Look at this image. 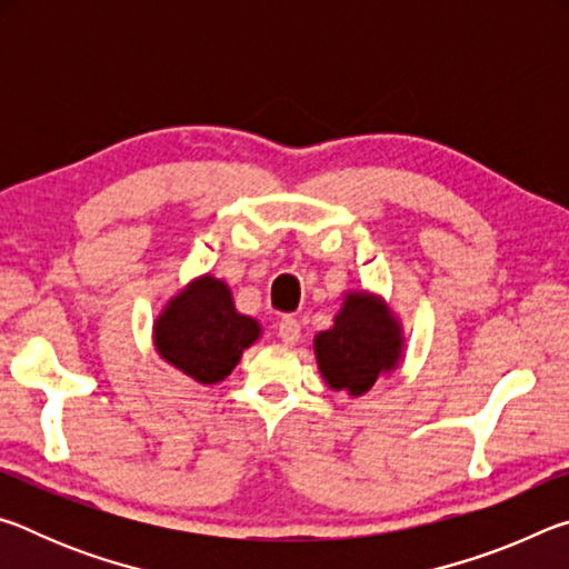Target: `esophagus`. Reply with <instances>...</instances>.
<instances>
[{
    "instance_id": "esophagus-1",
    "label": "esophagus",
    "mask_w": 569,
    "mask_h": 569,
    "mask_svg": "<svg viewBox=\"0 0 569 569\" xmlns=\"http://www.w3.org/2000/svg\"><path fill=\"white\" fill-rule=\"evenodd\" d=\"M278 336H281L286 343H296L301 339V323H298L293 316H283V319L278 321Z\"/></svg>"
}]
</instances>
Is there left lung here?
Returning <instances> with one entry per match:
<instances>
[{"instance_id": "1", "label": "left lung", "mask_w": 569, "mask_h": 569, "mask_svg": "<svg viewBox=\"0 0 569 569\" xmlns=\"http://www.w3.org/2000/svg\"><path fill=\"white\" fill-rule=\"evenodd\" d=\"M401 351L399 326L389 308L369 293H351L333 329L316 336V359L333 389L353 397L369 391L379 373L391 371Z\"/></svg>"}]
</instances>
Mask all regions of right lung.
<instances>
[{"mask_svg":"<svg viewBox=\"0 0 569 569\" xmlns=\"http://www.w3.org/2000/svg\"><path fill=\"white\" fill-rule=\"evenodd\" d=\"M258 333V323L236 311L228 286L206 276L170 301L156 326V346L192 381L218 383Z\"/></svg>","mask_w":569,"mask_h":569,"instance_id":"right-lung-1","label":"right lung"}]
</instances>
